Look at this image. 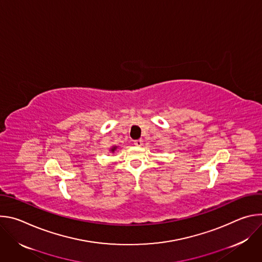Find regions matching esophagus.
<instances>
[{"mask_svg": "<svg viewBox=\"0 0 262 262\" xmlns=\"http://www.w3.org/2000/svg\"><path fill=\"white\" fill-rule=\"evenodd\" d=\"M134 144H135L137 147H141V146L143 145V140H141V139L136 140V141H134Z\"/></svg>", "mask_w": 262, "mask_h": 262, "instance_id": "esophagus-1", "label": "esophagus"}]
</instances>
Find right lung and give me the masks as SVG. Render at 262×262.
Listing matches in <instances>:
<instances>
[{
  "label": "right lung",
  "instance_id": "add662e5",
  "mask_svg": "<svg viewBox=\"0 0 262 262\" xmlns=\"http://www.w3.org/2000/svg\"><path fill=\"white\" fill-rule=\"evenodd\" d=\"M117 147H118V146H116V145L112 146V147L110 148V152H115V151H116V149H117Z\"/></svg>",
  "mask_w": 262,
  "mask_h": 262
}]
</instances>
